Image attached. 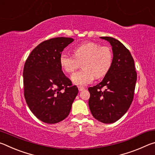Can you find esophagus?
<instances>
[{
    "instance_id": "1",
    "label": "esophagus",
    "mask_w": 155,
    "mask_h": 155,
    "mask_svg": "<svg viewBox=\"0 0 155 155\" xmlns=\"http://www.w3.org/2000/svg\"><path fill=\"white\" fill-rule=\"evenodd\" d=\"M78 90H79L80 91L85 90V87H78Z\"/></svg>"
}]
</instances>
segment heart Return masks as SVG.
<instances>
[{
	"mask_svg": "<svg viewBox=\"0 0 155 155\" xmlns=\"http://www.w3.org/2000/svg\"><path fill=\"white\" fill-rule=\"evenodd\" d=\"M74 57L63 53L59 64L65 72L72 73L81 64L82 70L75 72L71 81L76 85L83 87L92 82L94 78L105 76L111 67L113 52L108 46H101L95 42H85L73 49Z\"/></svg>",
	"mask_w": 155,
	"mask_h": 155,
	"instance_id": "1",
	"label": "heart"
}]
</instances>
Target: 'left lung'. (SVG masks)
<instances>
[{"label": "left lung", "mask_w": 155, "mask_h": 155, "mask_svg": "<svg viewBox=\"0 0 155 155\" xmlns=\"http://www.w3.org/2000/svg\"><path fill=\"white\" fill-rule=\"evenodd\" d=\"M100 38L109 41L112 47L111 67L98 85L89 87V107L94 117L104 124L118 120L129 109L134 96L137 73L130 51L116 39ZM103 87L106 88L102 91Z\"/></svg>", "instance_id": "8db88e82"}]
</instances>
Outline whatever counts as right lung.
<instances>
[{"label": "right lung", "mask_w": 155, "mask_h": 155, "mask_svg": "<svg viewBox=\"0 0 155 155\" xmlns=\"http://www.w3.org/2000/svg\"><path fill=\"white\" fill-rule=\"evenodd\" d=\"M74 39L56 38L40 43L31 52L23 70L25 98L31 112L47 124L69 115L78 90L62 72L59 57Z\"/></svg>", "instance_id": "obj_1"}]
</instances>
